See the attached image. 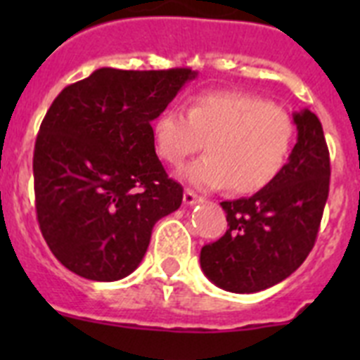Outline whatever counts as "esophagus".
I'll return each instance as SVG.
<instances>
[{"label":"esophagus","instance_id":"esophagus-1","mask_svg":"<svg viewBox=\"0 0 360 360\" xmlns=\"http://www.w3.org/2000/svg\"><path fill=\"white\" fill-rule=\"evenodd\" d=\"M200 200H202V198L196 195L195 191L186 189V193H184V203H186V205H195V203H198Z\"/></svg>","mask_w":360,"mask_h":360}]
</instances>
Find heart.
Returning a JSON list of instances; mask_svg holds the SVG:
<instances>
[{"instance_id":"b5f03b06","label":"heart","mask_w":360,"mask_h":360,"mask_svg":"<svg viewBox=\"0 0 360 360\" xmlns=\"http://www.w3.org/2000/svg\"><path fill=\"white\" fill-rule=\"evenodd\" d=\"M295 126L266 98L236 91H207L153 122V144L165 164L182 165L205 142L207 155L184 171L198 189L252 195L274 182L290 157Z\"/></svg>"}]
</instances>
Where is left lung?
Wrapping results in <instances>:
<instances>
[{"label":"left lung","instance_id":"8db88e82","mask_svg":"<svg viewBox=\"0 0 360 360\" xmlns=\"http://www.w3.org/2000/svg\"><path fill=\"white\" fill-rule=\"evenodd\" d=\"M297 142L279 176L250 198L221 202L227 232L203 245L200 265L216 287L252 294L301 266L316 245L330 191V153L316 113H294Z\"/></svg>","mask_w":360,"mask_h":360}]
</instances>
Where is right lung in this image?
I'll use <instances>...</instances> for the list:
<instances>
[{
  "label": "right lung",
  "mask_w": 360,
  "mask_h": 360,
  "mask_svg": "<svg viewBox=\"0 0 360 360\" xmlns=\"http://www.w3.org/2000/svg\"><path fill=\"white\" fill-rule=\"evenodd\" d=\"M196 77L191 68H98L66 86L49 108L34 148L41 234L68 270L91 281L129 276L158 219L180 207L151 122Z\"/></svg>",
  "instance_id": "right-lung-1"
}]
</instances>
